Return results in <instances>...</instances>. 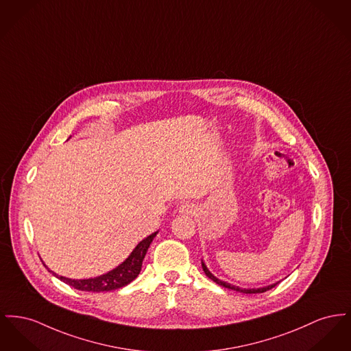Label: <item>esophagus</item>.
<instances>
[{
  "label": "esophagus",
  "mask_w": 351,
  "mask_h": 351,
  "mask_svg": "<svg viewBox=\"0 0 351 351\" xmlns=\"http://www.w3.org/2000/svg\"><path fill=\"white\" fill-rule=\"evenodd\" d=\"M195 210H196L195 206L189 204V203H186V204L179 206V212L183 213V215H193Z\"/></svg>",
  "instance_id": "esophagus-1"
}]
</instances>
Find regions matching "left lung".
<instances>
[{"mask_svg":"<svg viewBox=\"0 0 351 351\" xmlns=\"http://www.w3.org/2000/svg\"><path fill=\"white\" fill-rule=\"evenodd\" d=\"M202 267H203V270H204V273L206 274V277H209L212 281H215L216 284H219L220 287H224V288L232 289V290H236V291H240V293H245V294H256V293H264V291H267V290H270L271 288H274L278 282H276V284H273V285H269V287H264V288H258V289H243L239 288V287H234V285H230V284H228L226 281H221V280H219L217 277H215L208 268L206 267V264L202 261Z\"/></svg>","mask_w":351,"mask_h":351,"instance_id":"left-lung-1","label":"left lung"}]
</instances>
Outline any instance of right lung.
Segmentation results:
<instances>
[{"label": "right lung", "mask_w": 351, "mask_h": 351, "mask_svg": "<svg viewBox=\"0 0 351 351\" xmlns=\"http://www.w3.org/2000/svg\"><path fill=\"white\" fill-rule=\"evenodd\" d=\"M156 233L158 232L149 234L148 237H145V240H142L121 265H118L117 268L112 269L111 271L106 273L104 276H99V277H95V278L71 280V278H66V277L56 274L54 271H51L50 269L47 268L45 264L43 265L47 268L50 273H53L57 278H60L64 284H67V285H70L74 289L82 290V291L99 293V291H110V290L123 288L125 285H128L132 280H135L138 277V274L141 273L145 253L149 247V244L152 243L154 237L156 236Z\"/></svg>", "instance_id": "right-lung-1"}]
</instances>
